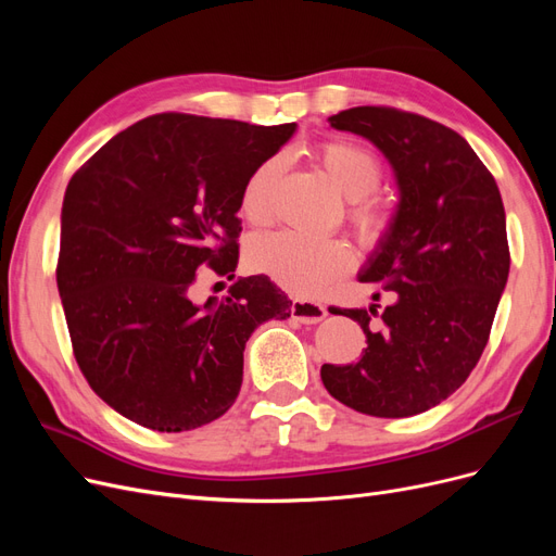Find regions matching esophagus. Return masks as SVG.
I'll return each mask as SVG.
<instances>
[{
	"mask_svg": "<svg viewBox=\"0 0 556 556\" xmlns=\"http://www.w3.org/2000/svg\"><path fill=\"white\" fill-rule=\"evenodd\" d=\"M290 311H292V317L304 325L323 323V319L327 317V306L317 304V301H306V299H294Z\"/></svg>",
	"mask_w": 556,
	"mask_h": 556,
	"instance_id": "obj_1",
	"label": "esophagus"
}]
</instances>
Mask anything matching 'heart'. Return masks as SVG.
<instances>
[{
	"label": "heart",
	"instance_id": "obj_1",
	"mask_svg": "<svg viewBox=\"0 0 556 556\" xmlns=\"http://www.w3.org/2000/svg\"><path fill=\"white\" fill-rule=\"evenodd\" d=\"M315 157L329 180L350 201V223L368 245L380 243L390 231V213L378 201L366 199L382 180L378 157L357 143L327 141ZM282 162L271 157L248 176L241 190V213L248 223L262 225L271 217V199ZM352 248L343 239L304 237L296 231L266 233L250 243L248 264L292 294L311 296L343 276L352 266Z\"/></svg>",
	"mask_w": 556,
	"mask_h": 556
}]
</instances>
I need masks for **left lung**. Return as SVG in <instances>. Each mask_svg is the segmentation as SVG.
I'll use <instances>...</instances> for the list:
<instances>
[{
  "mask_svg": "<svg viewBox=\"0 0 556 556\" xmlns=\"http://www.w3.org/2000/svg\"><path fill=\"white\" fill-rule=\"evenodd\" d=\"M329 125L380 150L394 172L399 204L359 271L362 282L390 292V306L380 315L376 304L329 308L357 319L368 345L359 362L325 364L319 376L352 410L410 417L459 390L490 341L510 271L506 211L476 150L441 123L355 106L331 115Z\"/></svg>",
  "mask_w": 556,
  "mask_h": 556,
  "instance_id": "8db88e82",
  "label": "left lung"
}]
</instances>
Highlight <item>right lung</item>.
Instances as JSON below:
<instances>
[{
	"label": "right lung",
	"instance_id": "obj_1",
	"mask_svg": "<svg viewBox=\"0 0 556 556\" xmlns=\"http://www.w3.org/2000/svg\"><path fill=\"white\" fill-rule=\"evenodd\" d=\"M296 131L160 113L97 150L64 192L58 290L74 357L94 394L153 431L225 415L243 350L292 301L266 276L192 299L197 268L233 278L241 190Z\"/></svg>",
	"mask_w": 556,
	"mask_h": 556
}]
</instances>
